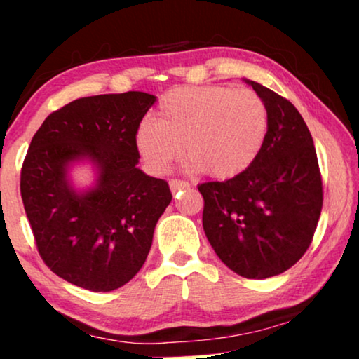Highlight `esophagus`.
I'll use <instances>...</instances> for the list:
<instances>
[{"label":"esophagus","mask_w":359,"mask_h":359,"mask_svg":"<svg viewBox=\"0 0 359 359\" xmlns=\"http://www.w3.org/2000/svg\"><path fill=\"white\" fill-rule=\"evenodd\" d=\"M191 188V184L189 183H186V181H181V180H171L170 181V189H171V193H178V191H181V189H189Z\"/></svg>","instance_id":"esophagus-1"}]
</instances>
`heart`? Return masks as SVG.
Listing matches in <instances>:
<instances>
[{
  "label": "heart",
  "mask_w": 359,
  "mask_h": 359,
  "mask_svg": "<svg viewBox=\"0 0 359 359\" xmlns=\"http://www.w3.org/2000/svg\"><path fill=\"white\" fill-rule=\"evenodd\" d=\"M268 126L266 104L248 88H176L161 97L155 122H140L134 140L150 173L165 175L184 147L191 170L229 180L258 158Z\"/></svg>",
  "instance_id": "1"
}]
</instances>
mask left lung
<instances>
[{"label": "left lung", "instance_id": "left-lung-1", "mask_svg": "<svg viewBox=\"0 0 359 359\" xmlns=\"http://www.w3.org/2000/svg\"><path fill=\"white\" fill-rule=\"evenodd\" d=\"M268 107V137L242 175L198 186L203 227L225 266L248 279L281 274L307 252L322 210L311 132L286 97L245 80Z\"/></svg>", "mask_w": 359, "mask_h": 359}]
</instances>
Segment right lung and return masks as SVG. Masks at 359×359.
I'll return each mask as SVG.
<instances>
[{"label":"right lung","mask_w":359,"mask_h":359,"mask_svg":"<svg viewBox=\"0 0 359 359\" xmlns=\"http://www.w3.org/2000/svg\"><path fill=\"white\" fill-rule=\"evenodd\" d=\"M155 101L142 91L80 97L52 112L29 145L21 196L39 255L78 287L109 292L129 283L173 198L165 180L137 168L135 129ZM78 161L97 171L83 191L67 176Z\"/></svg>","instance_id":"add662e5"}]
</instances>
